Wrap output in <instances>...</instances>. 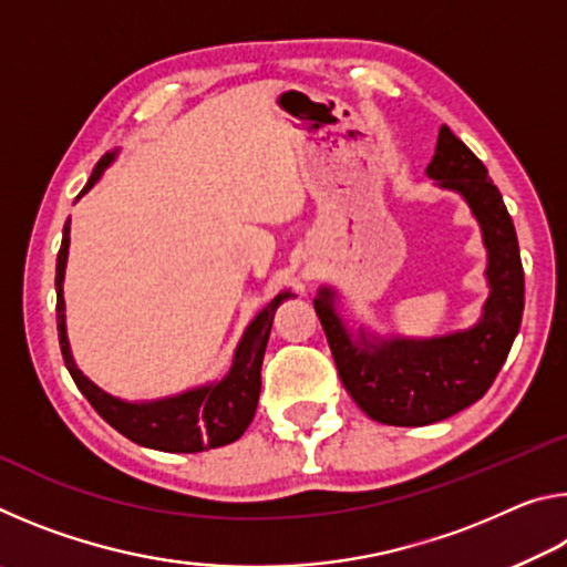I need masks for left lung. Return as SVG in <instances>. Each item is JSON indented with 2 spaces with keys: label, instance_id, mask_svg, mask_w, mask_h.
Instances as JSON below:
<instances>
[{
  "label": "left lung",
  "instance_id": "8db88e82",
  "mask_svg": "<svg viewBox=\"0 0 567 567\" xmlns=\"http://www.w3.org/2000/svg\"><path fill=\"white\" fill-rule=\"evenodd\" d=\"M427 175L440 187L460 192L483 227L491 252V297L475 328L435 340L382 342H370L360 330L352 340L332 307L334 292L322 287L315 300L344 390L364 415L400 427L445 420L483 398L513 348L525 305L520 247L501 189L483 162L445 124Z\"/></svg>",
  "mask_w": 567,
  "mask_h": 567
}]
</instances>
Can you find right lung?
I'll use <instances>...</instances> for the list:
<instances>
[{"mask_svg": "<svg viewBox=\"0 0 567 567\" xmlns=\"http://www.w3.org/2000/svg\"><path fill=\"white\" fill-rule=\"evenodd\" d=\"M114 155H104L97 167L92 169V177L84 185L82 195L94 182L102 177L104 167L110 165ZM66 247H70V219L62 229V247L56 252V330H60V348L66 370L74 380V385L82 390V395L90 400V405L100 412L102 420L130 437L132 443L145 445L152 450H165V453H203L209 447H219L245 433L249 422L255 417L257 400H260V368L265 358L267 340H270L275 310L282 300L292 297V292L277 295L275 300L265 307L249 324L243 342L235 352L233 368L227 378L215 385L189 390L185 395L157 400V402H122L117 398L102 392L94 382L76 370L72 360L70 342H66L64 330V297H62V280L66 265Z\"/></svg>", "mask_w": 567, "mask_h": 567, "instance_id": "1", "label": "right lung"}]
</instances>
